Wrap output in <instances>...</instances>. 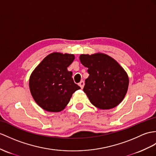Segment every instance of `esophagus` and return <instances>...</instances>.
<instances>
[{"instance_id": "esophagus-1", "label": "esophagus", "mask_w": 156, "mask_h": 156, "mask_svg": "<svg viewBox=\"0 0 156 156\" xmlns=\"http://www.w3.org/2000/svg\"><path fill=\"white\" fill-rule=\"evenodd\" d=\"M79 85L80 86V87L81 89H83V87H84V85H85V83H84V81H81L80 83H79Z\"/></svg>"}]
</instances>
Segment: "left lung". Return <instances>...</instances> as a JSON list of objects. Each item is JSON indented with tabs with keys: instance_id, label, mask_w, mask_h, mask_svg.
Returning <instances> with one entry per match:
<instances>
[{
	"instance_id": "1",
	"label": "left lung",
	"mask_w": 156,
	"mask_h": 156,
	"mask_svg": "<svg viewBox=\"0 0 156 156\" xmlns=\"http://www.w3.org/2000/svg\"><path fill=\"white\" fill-rule=\"evenodd\" d=\"M79 59L88 68L89 75L85 79L83 91L91 104L102 110L119 105L126 95L129 85L128 76L123 67L102 53L81 54Z\"/></svg>"
}]
</instances>
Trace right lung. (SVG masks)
Returning <instances> with one entry per match:
<instances>
[{
  "label": "right lung",
  "instance_id": "right-lung-1",
  "mask_svg": "<svg viewBox=\"0 0 156 156\" xmlns=\"http://www.w3.org/2000/svg\"><path fill=\"white\" fill-rule=\"evenodd\" d=\"M75 59L69 54L54 52L41 61L30 75L29 87L36 103L48 112H58L66 108L72 94L80 87L67 70Z\"/></svg>",
  "mask_w": 156,
  "mask_h": 156
}]
</instances>
